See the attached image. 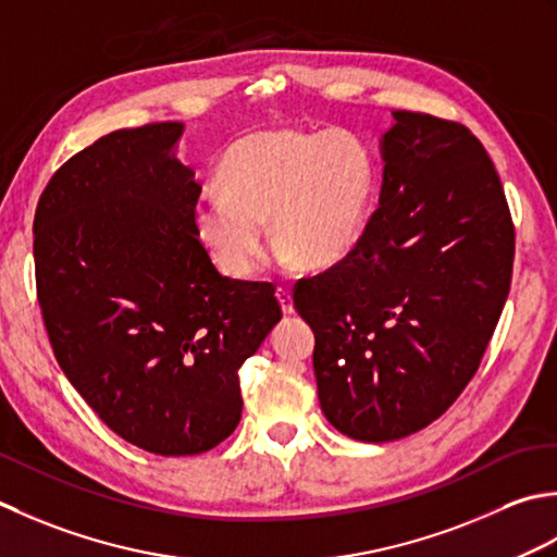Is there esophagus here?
<instances>
[{"label": "esophagus", "mask_w": 557, "mask_h": 557, "mask_svg": "<svg viewBox=\"0 0 557 557\" xmlns=\"http://www.w3.org/2000/svg\"><path fill=\"white\" fill-rule=\"evenodd\" d=\"M276 298H278V302H281V310H283V314H293V312H295L293 295H290V288H288V286H278V290H276Z\"/></svg>", "instance_id": "esophagus-1"}]
</instances>
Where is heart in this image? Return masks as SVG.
Here are the masks:
<instances>
[{
    "label": "heart",
    "mask_w": 557,
    "mask_h": 557,
    "mask_svg": "<svg viewBox=\"0 0 557 557\" xmlns=\"http://www.w3.org/2000/svg\"><path fill=\"white\" fill-rule=\"evenodd\" d=\"M219 183L197 201V235L223 274L247 278L264 255V223L281 257L305 267L348 255L368 219L374 168L348 132L271 127L223 153Z\"/></svg>",
    "instance_id": "b5f03b06"
}]
</instances>
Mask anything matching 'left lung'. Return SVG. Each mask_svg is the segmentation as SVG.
Wrapping results in <instances>:
<instances>
[{
    "instance_id": "obj_1",
    "label": "left lung",
    "mask_w": 557,
    "mask_h": 557,
    "mask_svg": "<svg viewBox=\"0 0 557 557\" xmlns=\"http://www.w3.org/2000/svg\"><path fill=\"white\" fill-rule=\"evenodd\" d=\"M380 207L354 249L293 288L314 332L326 421L360 442L423 430L457 401L500 320L515 223L469 127L394 110Z\"/></svg>"
}]
</instances>
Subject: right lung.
<instances>
[{
    "mask_svg": "<svg viewBox=\"0 0 557 557\" xmlns=\"http://www.w3.org/2000/svg\"><path fill=\"white\" fill-rule=\"evenodd\" d=\"M180 134L153 122L100 136L50 177L33 221L57 362L112 433L161 457L233 433L237 370L283 317L274 283L213 267Z\"/></svg>",
    "mask_w": 557,
    "mask_h": 557,
    "instance_id": "add662e5",
    "label": "right lung"
}]
</instances>
